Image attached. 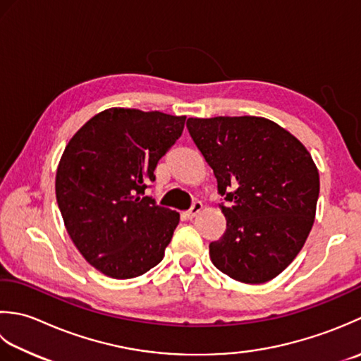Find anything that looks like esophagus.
I'll return each instance as SVG.
<instances>
[{
    "label": "esophagus",
    "mask_w": 361,
    "mask_h": 361,
    "mask_svg": "<svg viewBox=\"0 0 361 361\" xmlns=\"http://www.w3.org/2000/svg\"><path fill=\"white\" fill-rule=\"evenodd\" d=\"M201 210H202V204L200 201H195L193 205H191V207H190V210L185 212V216L188 219H193L195 216H197V213H200Z\"/></svg>",
    "instance_id": "esophagus-1"
}]
</instances>
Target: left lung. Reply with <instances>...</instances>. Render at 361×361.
<instances>
[{
    "mask_svg": "<svg viewBox=\"0 0 361 361\" xmlns=\"http://www.w3.org/2000/svg\"><path fill=\"white\" fill-rule=\"evenodd\" d=\"M187 129L223 197L226 231L209 245L212 263L238 282L271 281L312 231L319 174L310 152L260 116L188 118Z\"/></svg>",
    "mask_w": 361,
    "mask_h": 361,
    "instance_id": "left-lung-1",
    "label": "left lung"
}]
</instances>
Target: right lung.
<instances>
[{
  "label": "right lung",
  "mask_w": 361,
  "mask_h": 361,
  "mask_svg": "<svg viewBox=\"0 0 361 361\" xmlns=\"http://www.w3.org/2000/svg\"><path fill=\"white\" fill-rule=\"evenodd\" d=\"M185 116L107 109L70 140L56 174L65 227L92 267L114 279L145 274L164 259L179 213L145 190L182 135Z\"/></svg>",
  "instance_id": "obj_1"
}]
</instances>
